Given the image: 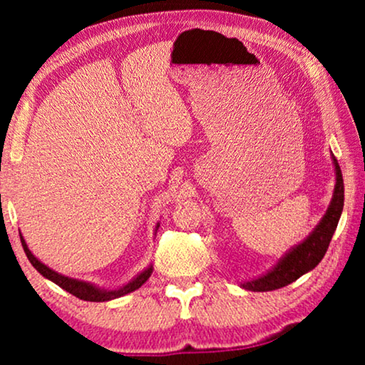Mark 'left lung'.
<instances>
[{"label": "left lung", "instance_id": "8db88e82", "mask_svg": "<svg viewBox=\"0 0 365 365\" xmlns=\"http://www.w3.org/2000/svg\"><path fill=\"white\" fill-rule=\"evenodd\" d=\"M334 166H336V187H334V197L329 206L326 216L319 222V226L314 229L302 244H299L291 252L286 254L281 259L272 271H269L266 276L254 279L251 282L242 284L244 289L254 292H267L276 291V289L286 287L287 284L297 281L302 274L312 271L319 262L322 261L324 254L327 252L331 239L336 232L339 217L342 214L344 207V179L341 168H339L337 159L334 158Z\"/></svg>", "mask_w": 365, "mask_h": 365}]
</instances>
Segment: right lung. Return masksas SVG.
<instances>
[{
    "mask_svg": "<svg viewBox=\"0 0 365 365\" xmlns=\"http://www.w3.org/2000/svg\"><path fill=\"white\" fill-rule=\"evenodd\" d=\"M21 244H23L24 252H26V256L29 259V262L33 264V267L36 269V271L41 274V276L49 279V281H53L54 284H58L59 287L64 289V291H68L69 294H73V296H76L78 299H83V301L104 302V301H111V299L121 297V296H124V294H129V292L136 291V289L141 287L143 284L148 281L149 276H151V272H153V267H148L146 271L139 274L136 279H133L131 282L126 284V286L121 287V289H118V291H103V289L93 286V284H89V282L78 281V279H71V277L61 276V274L54 272L53 269L46 267L43 262H39L38 259L33 256L31 251H29L28 246H26V242H24L23 236H21Z\"/></svg>",
    "mask_w": 365,
    "mask_h": 365,
    "instance_id": "1",
    "label": "right lung"
}]
</instances>
